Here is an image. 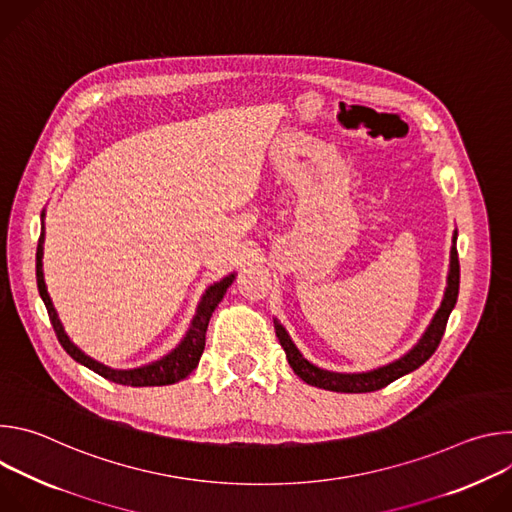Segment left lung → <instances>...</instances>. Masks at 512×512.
I'll list each match as a JSON object with an SVG mask.
<instances>
[{"instance_id": "1", "label": "left lung", "mask_w": 512, "mask_h": 512, "mask_svg": "<svg viewBox=\"0 0 512 512\" xmlns=\"http://www.w3.org/2000/svg\"><path fill=\"white\" fill-rule=\"evenodd\" d=\"M456 239L458 233H454V245L450 251V271H448V287L444 291V300L442 306L437 308L431 324L427 326L425 334L419 338V342L399 360L385 364L381 369L369 371V373H332L318 369L316 364L306 360L302 352L296 348V344L291 342L289 334L285 328L275 320V334L279 338V344L285 350L289 367L294 369V373L308 385L326 389V391H336V393H371L387 387L389 383L397 381L399 377L419 369L421 364L435 352V348L440 346V340L446 332L448 318L456 306L458 300V289H460V261H458V249H456Z\"/></svg>"}]
</instances>
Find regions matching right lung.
I'll use <instances>...</instances> for the list:
<instances>
[{
	"label": "right lung",
	"instance_id": "add662e5",
	"mask_svg": "<svg viewBox=\"0 0 512 512\" xmlns=\"http://www.w3.org/2000/svg\"><path fill=\"white\" fill-rule=\"evenodd\" d=\"M44 216L46 212L42 210V233H40V241H38V251H36V281H38V291H40V298L48 310L52 328L58 336V342L62 344V348L75 358L77 362L85 364L87 369L95 371L97 375H101L107 381H113L117 385H127V387H162V385H174L182 379H186L194 369L196 364L202 356L204 350V340H206V328L210 322V316L214 312V308L218 306V302L223 300V296L227 294L229 285L235 279V273L223 277L221 281L212 283L206 291L204 296L196 308V316L192 318V324L186 332V336L182 338V342L168 352L166 356H162L160 360L152 362V364H143L139 369H111L107 364L91 358L89 354H85L75 342L68 338V334L64 332V326L52 306V300L48 296V289H46V281H44V269H42V257H44Z\"/></svg>",
	"mask_w": 512,
	"mask_h": 512
}]
</instances>
